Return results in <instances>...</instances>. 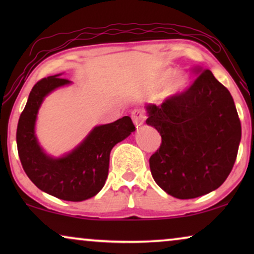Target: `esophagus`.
Wrapping results in <instances>:
<instances>
[{"mask_svg":"<svg viewBox=\"0 0 254 254\" xmlns=\"http://www.w3.org/2000/svg\"><path fill=\"white\" fill-rule=\"evenodd\" d=\"M131 118H133V121H134L135 126L138 127V126H141V125L144 123L145 118H147V117H145L144 112L141 109H136V110L133 111V113H131Z\"/></svg>","mask_w":254,"mask_h":254,"instance_id":"esophagus-1","label":"esophagus"}]
</instances>
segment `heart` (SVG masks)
<instances>
[{
    "instance_id": "b5f03b06",
    "label": "heart",
    "mask_w": 254,
    "mask_h": 254,
    "mask_svg": "<svg viewBox=\"0 0 254 254\" xmlns=\"http://www.w3.org/2000/svg\"><path fill=\"white\" fill-rule=\"evenodd\" d=\"M172 75H173V70H166V71L163 72V74L161 75V77H159V79H158L159 84H165L166 82H169L170 78L172 77ZM185 84H186L185 77H184V76H182V75H178L171 82V84L169 85L168 93H169V95H173V93L178 92L179 90H182L184 86H185Z\"/></svg>"
}]
</instances>
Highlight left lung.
<instances>
[{"label":"left lung","mask_w":254,"mask_h":254,"mask_svg":"<svg viewBox=\"0 0 254 254\" xmlns=\"http://www.w3.org/2000/svg\"><path fill=\"white\" fill-rule=\"evenodd\" d=\"M185 91L149 105L148 125L162 136L149 159L152 178L170 195L194 199L225 182L237 158L242 126L234 99L208 69Z\"/></svg>","instance_id":"obj_1"}]
</instances>
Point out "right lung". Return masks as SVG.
Wrapping results in <instances>:
<instances>
[{"label": "right lung", "mask_w": 254, "mask_h": 254, "mask_svg": "<svg viewBox=\"0 0 254 254\" xmlns=\"http://www.w3.org/2000/svg\"><path fill=\"white\" fill-rule=\"evenodd\" d=\"M70 81L50 76L31 90L17 126L16 141L24 171L38 189L65 201H83L95 196L109 175L110 152L118 142L135 130L129 117L97 126L75 150L62 158L45 155L34 135V123L44 97Z\"/></svg>", "instance_id": "add662e5"}]
</instances>
